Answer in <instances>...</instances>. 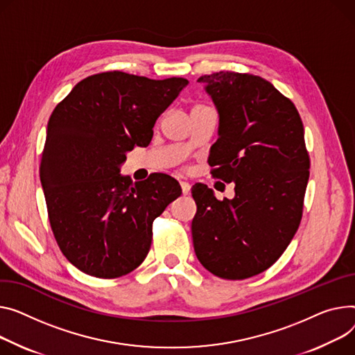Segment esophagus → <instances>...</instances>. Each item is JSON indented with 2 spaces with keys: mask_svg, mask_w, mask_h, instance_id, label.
Wrapping results in <instances>:
<instances>
[{
  "mask_svg": "<svg viewBox=\"0 0 355 355\" xmlns=\"http://www.w3.org/2000/svg\"><path fill=\"white\" fill-rule=\"evenodd\" d=\"M180 185H181V190H182V194H184V196H187L188 193H190V190H191V185H190V184L185 182V181H181Z\"/></svg>",
  "mask_w": 355,
  "mask_h": 355,
  "instance_id": "obj_1",
  "label": "esophagus"
}]
</instances>
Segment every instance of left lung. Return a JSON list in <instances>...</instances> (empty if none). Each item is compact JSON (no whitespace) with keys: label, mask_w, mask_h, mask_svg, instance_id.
<instances>
[{"label":"left lung","mask_w":355,"mask_h":355,"mask_svg":"<svg viewBox=\"0 0 355 355\" xmlns=\"http://www.w3.org/2000/svg\"><path fill=\"white\" fill-rule=\"evenodd\" d=\"M198 83L218 111L211 174L234 182V198L217 200L204 184L191 188L198 261L225 279L270 268L291 243L302 217L310 157L295 105L267 80L220 71Z\"/></svg>","instance_id":"8db88e82"}]
</instances>
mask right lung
<instances>
[{
	"mask_svg": "<svg viewBox=\"0 0 355 355\" xmlns=\"http://www.w3.org/2000/svg\"><path fill=\"white\" fill-rule=\"evenodd\" d=\"M187 84L108 71L80 81L54 108L40 178L58 247L80 271L116 278L146 259L153 221L181 187L167 174L132 182L120 168L128 151L150 144L157 118Z\"/></svg>",
	"mask_w": 355,
	"mask_h": 355,
	"instance_id": "obj_1",
	"label": "right lung"
}]
</instances>
